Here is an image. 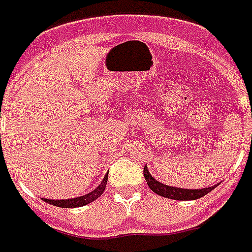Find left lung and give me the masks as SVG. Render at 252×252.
<instances>
[{
	"label": "left lung",
	"instance_id": "left-lung-1",
	"mask_svg": "<svg viewBox=\"0 0 252 252\" xmlns=\"http://www.w3.org/2000/svg\"><path fill=\"white\" fill-rule=\"evenodd\" d=\"M144 176L146 180L147 185L154 193H157L160 197L168 198V199H176V200H194L199 199L203 195L208 194L210 191L218 188V185L210 186V188H203V189H181V188H176V186H168L164 184L159 183L151 176V173L147 169V165H145L144 168Z\"/></svg>",
	"mask_w": 252,
	"mask_h": 252
}]
</instances>
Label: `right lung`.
<instances>
[{"label":"right lung","instance_id":"add662e5","mask_svg":"<svg viewBox=\"0 0 252 252\" xmlns=\"http://www.w3.org/2000/svg\"><path fill=\"white\" fill-rule=\"evenodd\" d=\"M107 176L108 173L103 177L101 184H99L95 189L92 190L91 193L85 194V195H81V197H77V198H71V199H46V198H44V200L46 202V203L53 204V206H57V207H62V208L81 207V206L89 204L91 202L95 200L98 197H101L102 194H103L106 184H107Z\"/></svg>","mask_w":252,"mask_h":252}]
</instances>
